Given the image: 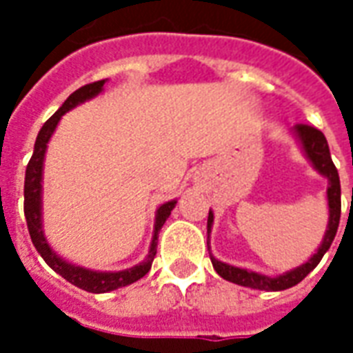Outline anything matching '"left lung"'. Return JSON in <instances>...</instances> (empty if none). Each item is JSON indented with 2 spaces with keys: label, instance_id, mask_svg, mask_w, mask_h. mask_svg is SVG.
I'll use <instances>...</instances> for the list:
<instances>
[{
  "label": "left lung",
  "instance_id": "obj_1",
  "mask_svg": "<svg viewBox=\"0 0 353 353\" xmlns=\"http://www.w3.org/2000/svg\"><path fill=\"white\" fill-rule=\"evenodd\" d=\"M293 130H295L296 139L303 145L306 159L329 181V187H327L329 223H327L325 236L321 240L318 252L314 253L310 259L303 263L301 266L293 268V270H288V272L276 276V278L253 272V270H248V268H238V266L227 265L223 261L215 259L214 255L210 253V259H212L215 272L219 274L223 280H229L232 283H238V285H244V288L261 289V291H283V289L293 288L299 281H303L318 266L321 257L325 255L327 250L333 244L334 236H336V229H339V221H341V179H339V172H336L333 161H331V153H329V145H327L323 132L314 128V126H308V124H296ZM212 225H214V214L210 210V214H208V238H210Z\"/></svg>",
  "mask_w": 353,
  "mask_h": 353
}]
</instances>
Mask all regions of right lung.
<instances>
[{"mask_svg":"<svg viewBox=\"0 0 353 353\" xmlns=\"http://www.w3.org/2000/svg\"><path fill=\"white\" fill-rule=\"evenodd\" d=\"M105 85V79L96 81L90 85L81 87L79 90H75L70 94V98L62 103V108L58 109L54 115L50 117L47 123L43 124V128L37 134L34 145V154L28 162L26 166V179H24V215H26L28 230H30V236L34 242L35 250L39 252L45 263L58 272L64 280H68L73 285L85 289L88 293H108L113 289L124 288V285H130L134 281H138L139 278H143L153 265L154 255H157V240H159V232H161L162 225L166 223V219L172 214V210L176 208L177 200H170L166 204H162L157 210L154 215V234L149 253L143 263L126 268V270H119V272H96V270H88L83 266L72 265L64 261L60 255L52 252V248L47 242V238L43 234V221H41V179H43V161H45V151H47V143L52 138V134L57 130V124L60 123V119L64 113H68L70 109L75 105H79L83 101L90 100L94 96H98L101 92V88Z\"/></svg>","mask_w":353,"mask_h":353,"instance_id":"add662e5","label":"right lung"}]
</instances>
